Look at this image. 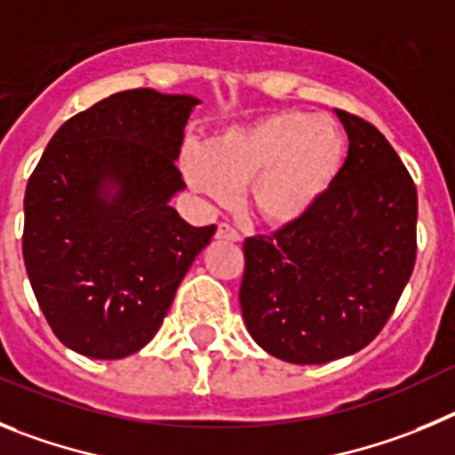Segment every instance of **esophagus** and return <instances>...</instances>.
<instances>
[{
    "label": "esophagus",
    "instance_id": "34e87169",
    "mask_svg": "<svg viewBox=\"0 0 455 455\" xmlns=\"http://www.w3.org/2000/svg\"><path fill=\"white\" fill-rule=\"evenodd\" d=\"M215 237H218V240H228V243H237V240H240V233H237L235 228L231 227V224L222 222L218 227V233H215Z\"/></svg>",
    "mask_w": 455,
    "mask_h": 455
}]
</instances>
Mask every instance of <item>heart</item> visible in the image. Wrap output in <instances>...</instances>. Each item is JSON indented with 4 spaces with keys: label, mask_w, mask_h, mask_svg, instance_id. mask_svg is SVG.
Wrapping results in <instances>:
<instances>
[{
    "label": "heart",
    "mask_w": 455,
    "mask_h": 455,
    "mask_svg": "<svg viewBox=\"0 0 455 455\" xmlns=\"http://www.w3.org/2000/svg\"><path fill=\"white\" fill-rule=\"evenodd\" d=\"M347 140L329 117L299 110L272 113L251 124L231 126L181 156L188 183L218 204L231 202L249 183V204L269 224H290L333 186Z\"/></svg>",
    "instance_id": "obj_1"
}]
</instances>
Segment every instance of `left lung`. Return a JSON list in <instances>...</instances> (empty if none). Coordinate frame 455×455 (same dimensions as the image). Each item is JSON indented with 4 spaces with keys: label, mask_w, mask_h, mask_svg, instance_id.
<instances>
[{
    "label": "left lung",
    "mask_w": 455,
    "mask_h": 455,
    "mask_svg": "<svg viewBox=\"0 0 455 455\" xmlns=\"http://www.w3.org/2000/svg\"><path fill=\"white\" fill-rule=\"evenodd\" d=\"M349 136L333 186L272 235L247 237L240 308L274 358L322 365L386 326L417 256V188L386 136L335 108Z\"/></svg>",
    "instance_id": "obj_1"
}]
</instances>
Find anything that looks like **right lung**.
Masks as SVG:
<instances>
[{
    "label": "right lung",
    "instance_id": "obj_1",
    "mask_svg": "<svg viewBox=\"0 0 455 455\" xmlns=\"http://www.w3.org/2000/svg\"><path fill=\"white\" fill-rule=\"evenodd\" d=\"M199 100L116 92L69 117L28 177L22 253L56 338L88 358L136 354L161 329L215 224L170 206L177 158Z\"/></svg>",
    "mask_w": 455,
    "mask_h": 455
}]
</instances>
